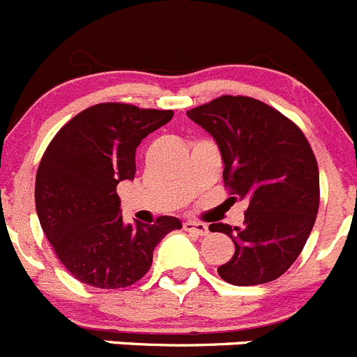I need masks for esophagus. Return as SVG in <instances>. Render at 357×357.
Segmentation results:
<instances>
[{
  "label": "esophagus",
  "mask_w": 357,
  "mask_h": 357,
  "mask_svg": "<svg viewBox=\"0 0 357 357\" xmlns=\"http://www.w3.org/2000/svg\"><path fill=\"white\" fill-rule=\"evenodd\" d=\"M185 231L192 232V234H195V236H208L209 229H208V225L202 224V222H194V220H188V222H185Z\"/></svg>",
  "instance_id": "esophagus-1"
}]
</instances>
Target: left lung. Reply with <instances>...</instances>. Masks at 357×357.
Listing matches in <instances>:
<instances>
[{
	"label": "left lung",
	"mask_w": 357,
	"mask_h": 357,
	"mask_svg": "<svg viewBox=\"0 0 357 357\" xmlns=\"http://www.w3.org/2000/svg\"><path fill=\"white\" fill-rule=\"evenodd\" d=\"M186 114L218 144L232 201L248 202L241 229L211 225L236 248L218 275L243 287L273 282L294 264L317 218L321 188L312 146L292 119L252 96L222 95Z\"/></svg>",
	"instance_id": "8db88e82"
}]
</instances>
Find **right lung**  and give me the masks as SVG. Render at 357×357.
<instances>
[{
	"label": "right lung",
	"instance_id": "right-lung-1",
	"mask_svg": "<svg viewBox=\"0 0 357 357\" xmlns=\"http://www.w3.org/2000/svg\"><path fill=\"white\" fill-rule=\"evenodd\" d=\"M172 111L121 102L96 103L73 116L49 142L35 181L40 225L73 278L91 287H130L149 271L153 250L174 216L153 225L123 224L116 186L135 176L142 139L169 123Z\"/></svg>",
	"mask_w": 357,
	"mask_h": 357
}]
</instances>
